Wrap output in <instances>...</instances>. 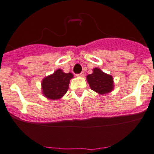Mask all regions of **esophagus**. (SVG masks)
Wrapping results in <instances>:
<instances>
[{"label": "esophagus", "mask_w": 154, "mask_h": 154, "mask_svg": "<svg viewBox=\"0 0 154 154\" xmlns=\"http://www.w3.org/2000/svg\"><path fill=\"white\" fill-rule=\"evenodd\" d=\"M77 77H83L84 76V72H81L80 73V74H77Z\"/></svg>", "instance_id": "1"}]
</instances>
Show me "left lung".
<instances>
[{"mask_svg": "<svg viewBox=\"0 0 154 154\" xmlns=\"http://www.w3.org/2000/svg\"><path fill=\"white\" fill-rule=\"evenodd\" d=\"M87 80L91 90L100 95L109 93L114 90L112 76L106 74L97 67L93 68V73L87 76Z\"/></svg>", "mask_w": 154, "mask_h": 154, "instance_id": "left-lung-1", "label": "left lung"}]
</instances>
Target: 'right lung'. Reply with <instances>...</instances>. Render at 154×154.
<instances>
[{"instance_id": "1", "label": "right lung", "mask_w": 154, "mask_h": 154, "mask_svg": "<svg viewBox=\"0 0 154 154\" xmlns=\"http://www.w3.org/2000/svg\"><path fill=\"white\" fill-rule=\"evenodd\" d=\"M73 77L71 73L67 74L61 69H57L53 74L42 79V93L49 100H60L68 90L70 80Z\"/></svg>"}]
</instances>
